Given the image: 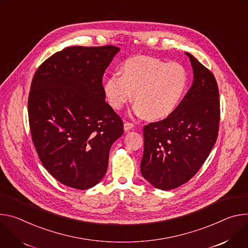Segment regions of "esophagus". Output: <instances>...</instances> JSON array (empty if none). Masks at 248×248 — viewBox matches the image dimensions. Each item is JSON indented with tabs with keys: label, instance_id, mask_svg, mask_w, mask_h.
Segmentation results:
<instances>
[{
	"label": "esophagus",
	"instance_id": "1",
	"mask_svg": "<svg viewBox=\"0 0 248 248\" xmlns=\"http://www.w3.org/2000/svg\"><path fill=\"white\" fill-rule=\"evenodd\" d=\"M133 128H134V124H133V123H131V122H125V123H124V130H125L126 132L130 131V130L133 129Z\"/></svg>",
	"mask_w": 248,
	"mask_h": 248
}]
</instances>
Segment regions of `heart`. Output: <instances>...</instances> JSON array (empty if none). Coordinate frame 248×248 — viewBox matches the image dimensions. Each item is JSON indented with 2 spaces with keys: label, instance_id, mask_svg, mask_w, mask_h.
Masks as SVG:
<instances>
[{
  "label": "heart",
  "instance_id": "1",
  "mask_svg": "<svg viewBox=\"0 0 248 248\" xmlns=\"http://www.w3.org/2000/svg\"><path fill=\"white\" fill-rule=\"evenodd\" d=\"M188 86L186 69L175 62L139 56L128 59L121 76L113 74L103 82L105 97L115 110L133 98L134 110L152 121L170 117L180 105Z\"/></svg>",
  "mask_w": 248,
  "mask_h": 248
}]
</instances>
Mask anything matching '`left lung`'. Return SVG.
I'll list each match as a JSON object with an SVG mask.
<instances>
[{"instance_id":"left-lung-1","label":"left lung","mask_w":248,"mask_h":248,"mask_svg":"<svg viewBox=\"0 0 248 248\" xmlns=\"http://www.w3.org/2000/svg\"><path fill=\"white\" fill-rule=\"evenodd\" d=\"M185 54L193 69V84L170 117L144 127L141 172L161 190L174 189L193 177L217 138V80L194 56Z\"/></svg>"}]
</instances>
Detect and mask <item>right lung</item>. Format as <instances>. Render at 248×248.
Listing matches in <instances>:
<instances>
[{"label": "right lung", "mask_w": 248, "mask_h": 248, "mask_svg": "<svg viewBox=\"0 0 248 248\" xmlns=\"http://www.w3.org/2000/svg\"><path fill=\"white\" fill-rule=\"evenodd\" d=\"M120 49L73 46L37 69L29 96L32 142L43 167L59 182L85 190L104 176L123 122L105 101L103 74Z\"/></svg>", "instance_id": "right-lung-1"}]
</instances>
